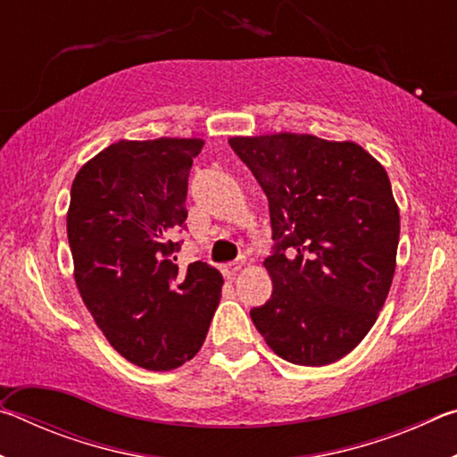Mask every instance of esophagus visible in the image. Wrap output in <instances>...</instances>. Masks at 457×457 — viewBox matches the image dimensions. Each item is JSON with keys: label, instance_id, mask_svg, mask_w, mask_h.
<instances>
[{"label": "esophagus", "instance_id": "obj_1", "mask_svg": "<svg viewBox=\"0 0 457 457\" xmlns=\"http://www.w3.org/2000/svg\"><path fill=\"white\" fill-rule=\"evenodd\" d=\"M244 264H245V258H237L234 262H229V264H223L221 266V272H223V276H226V278H231V276H236L237 270L242 268Z\"/></svg>", "mask_w": 457, "mask_h": 457}]
</instances>
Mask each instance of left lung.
I'll list each match as a JSON object with an SVG mask.
<instances>
[{
    "label": "left lung",
    "instance_id": "obj_1",
    "mask_svg": "<svg viewBox=\"0 0 457 457\" xmlns=\"http://www.w3.org/2000/svg\"><path fill=\"white\" fill-rule=\"evenodd\" d=\"M264 189L272 296L250 311L278 357L322 367L351 353L389 294L399 210L381 163L354 143L312 135L234 137Z\"/></svg>",
    "mask_w": 457,
    "mask_h": 457
}]
</instances>
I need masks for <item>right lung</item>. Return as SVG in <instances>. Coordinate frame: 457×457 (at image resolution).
Here are the masks:
<instances>
[{
	"label": "right lung",
	"mask_w": 457,
	"mask_h": 457,
	"mask_svg": "<svg viewBox=\"0 0 457 457\" xmlns=\"http://www.w3.org/2000/svg\"><path fill=\"white\" fill-rule=\"evenodd\" d=\"M201 138L119 141L72 183L68 244L84 304L108 343L149 370L197 354L223 278L207 262L175 264L187 220V181Z\"/></svg>",
	"instance_id": "obj_1"
}]
</instances>
